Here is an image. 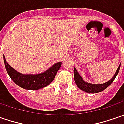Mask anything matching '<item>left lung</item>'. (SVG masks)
Instances as JSON below:
<instances>
[{
    "instance_id": "obj_1",
    "label": "left lung",
    "mask_w": 124,
    "mask_h": 124,
    "mask_svg": "<svg viewBox=\"0 0 124 124\" xmlns=\"http://www.w3.org/2000/svg\"><path fill=\"white\" fill-rule=\"evenodd\" d=\"M120 65H121V64L119 65V68H117L115 74H114V76L112 77V79H110V81H108L106 82V83H102V84H93V83H89L84 81L83 79H82V77L79 74V72L77 71L76 68H74V81H75V83L77 84V85L78 86V88H80L81 90L86 92V93L94 94V93H99V92H101L103 90H105L106 88H108L112 83V81L115 80V77H117V75L119 73Z\"/></svg>"
}]
</instances>
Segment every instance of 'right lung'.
Segmentation results:
<instances>
[{
	"label": "right lung",
	"mask_w": 124,
	"mask_h": 124,
	"mask_svg": "<svg viewBox=\"0 0 124 124\" xmlns=\"http://www.w3.org/2000/svg\"><path fill=\"white\" fill-rule=\"evenodd\" d=\"M5 66L7 74L14 83L18 86L26 90H39L48 85L54 79L61 65V63L59 62L54 64L48 70L43 73L36 74H23L17 72L8 64L3 55Z\"/></svg>",
	"instance_id": "add662e5"
}]
</instances>
